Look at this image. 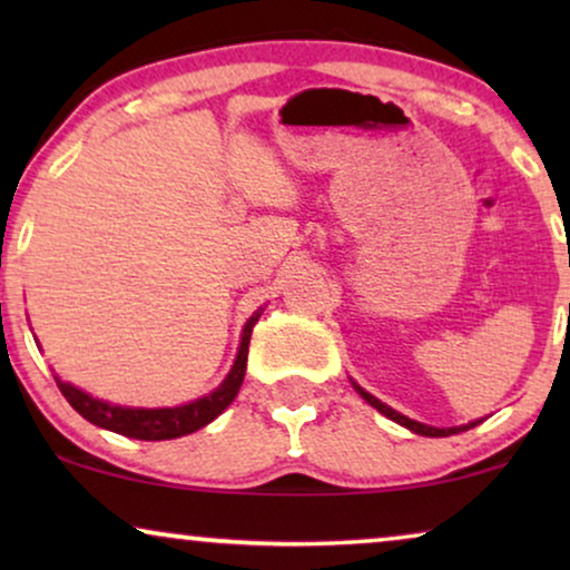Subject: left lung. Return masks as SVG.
I'll return each mask as SVG.
<instances>
[{
  "label": "left lung",
  "mask_w": 570,
  "mask_h": 570,
  "mask_svg": "<svg viewBox=\"0 0 570 570\" xmlns=\"http://www.w3.org/2000/svg\"><path fill=\"white\" fill-rule=\"evenodd\" d=\"M353 386H355V392L361 394L363 400L371 404V407H376V410L381 412V415H386L389 420H394V423L404 425V428H407V431H412V433H417V435H428V439H443V435H456V433L470 431V428H474L478 423H482V417H480V420H472V423H466V425H454V428H433V425L417 423V420H410L407 415H402V412L392 410V407H389V404H384L381 400H376V396H373V394L365 392L363 386H357L355 381H353Z\"/></svg>",
  "instance_id": "8db88e82"
}]
</instances>
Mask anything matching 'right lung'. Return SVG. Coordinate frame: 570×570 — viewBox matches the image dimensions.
<instances>
[{"label":"right lung","mask_w":570,"mask_h":570,"mask_svg":"<svg viewBox=\"0 0 570 570\" xmlns=\"http://www.w3.org/2000/svg\"><path fill=\"white\" fill-rule=\"evenodd\" d=\"M259 308L256 314L248 318L244 332H240V345L238 355L233 361V368L228 376L223 379V384L213 389V392L199 396V400L178 404V407H124V404H111L106 400H98L82 389H77L69 381L57 379L59 392L65 394V400L72 404V407L80 412V415L88 420V423L106 428V431H114L119 435H129V439L139 441H170L181 439V435H189L207 423H213L217 415H223L228 410V404L236 400L240 384H244L246 376V357H248V342H252L254 324L259 322L262 316Z\"/></svg>","instance_id":"obj_1"}]
</instances>
